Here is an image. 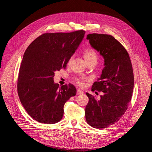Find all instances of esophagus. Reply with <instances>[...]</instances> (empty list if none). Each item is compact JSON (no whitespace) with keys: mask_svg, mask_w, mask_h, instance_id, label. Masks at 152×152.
<instances>
[{"mask_svg":"<svg viewBox=\"0 0 152 152\" xmlns=\"http://www.w3.org/2000/svg\"><path fill=\"white\" fill-rule=\"evenodd\" d=\"M84 94V92L82 91L81 89H78L77 91V95H80V94Z\"/></svg>","mask_w":152,"mask_h":152,"instance_id":"34e87169","label":"esophagus"}]
</instances>
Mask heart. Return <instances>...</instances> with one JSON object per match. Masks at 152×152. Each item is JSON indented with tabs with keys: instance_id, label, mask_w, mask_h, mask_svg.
Listing matches in <instances>:
<instances>
[{
	"instance_id": "b5f03b06",
	"label": "heart",
	"mask_w": 152,
	"mask_h": 152,
	"mask_svg": "<svg viewBox=\"0 0 152 152\" xmlns=\"http://www.w3.org/2000/svg\"><path fill=\"white\" fill-rule=\"evenodd\" d=\"M84 55L87 63L91 61H98V54L94 49H86L84 51ZM73 56H71L69 59V61L72 60ZM84 79L83 78H77L76 79V82L80 86L84 85Z\"/></svg>"
}]
</instances>
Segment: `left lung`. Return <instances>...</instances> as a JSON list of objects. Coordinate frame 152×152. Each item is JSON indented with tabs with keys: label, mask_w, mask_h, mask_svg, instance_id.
<instances>
[{
	"label": "left lung",
	"mask_w": 152,
	"mask_h": 152,
	"mask_svg": "<svg viewBox=\"0 0 152 152\" xmlns=\"http://www.w3.org/2000/svg\"><path fill=\"white\" fill-rule=\"evenodd\" d=\"M87 39L103 57L104 67L91 89L104 94L98 100L86 93L89 102L85 110L86 119L91 127L103 129L118 122L127 110L132 95L134 75L127 51L113 36L91 34Z\"/></svg>",
	"instance_id": "8db88e82"
}]
</instances>
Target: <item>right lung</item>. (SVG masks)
<instances>
[{"instance_id":"1","label":"right lung","mask_w":152,"mask_h":152,"mask_svg":"<svg viewBox=\"0 0 152 152\" xmlns=\"http://www.w3.org/2000/svg\"><path fill=\"white\" fill-rule=\"evenodd\" d=\"M85 33L82 30L45 33L26 49L18 75V93L26 112L37 122L49 124L60 121L64 104L76 95L74 86L59 87L53 77L55 72L65 68Z\"/></svg>"}]
</instances>
